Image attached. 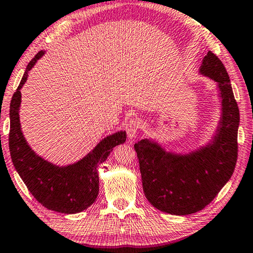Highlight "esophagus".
I'll list each match as a JSON object with an SVG mask.
<instances>
[{
    "label": "esophagus",
    "mask_w": 253,
    "mask_h": 253,
    "mask_svg": "<svg viewBox=\"0 0 253 253\" xmlns=\"http://www.w3.org/2000/svg\"><path fill=\"white\" fill-rule=\"evenodd\" d=\"M137 130H138V122H137V119L131 118L130 121L126 124L127 136L129 137L130 139L135 138V136L137 134Z\"/></svg>",
    "instance_id": "esophagus-1"
}]
</instances>
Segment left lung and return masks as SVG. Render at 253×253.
<instances>
[{"label":"left lung","mask_w":253,"mask_h":253,"mask_svg":"<svg viewBox=\"0 0 253 253\" xmlns=\"http://www.w3.org/2000/svg\"><path fill=\"white\" fill-rule=\"evenodd\" d=\"M199 72L215 81L219 89L221 116L212 139L187 154L166 151L151 138L134 146L145 196L154 208L173 215L203 210L228 183L237 164L240 114L228 72L211 51Z\"/></svg>","instance_id":"obj_1"}]
</instances>
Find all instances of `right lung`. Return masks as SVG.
I'll list each match as a JSON object with an SVG mask.
<instances>
[{
	"mask_svg": "<svg viewBox=\"0 0 253 253\" xmlns=\"http://www.w3.org/2000/svg\"><path fill=\"white\" fill-rule=\"evenodd\" d=\"M45 51H39L29 62L10 105L8 147L12 162L28 190L44 208L55 212L74 214L88 209L99 193L97 168L104 163L117 145L125 143L126 131L105 137L87 155L74 164L59 166L32 151L25 140L20 124L21 88L27 83L29 71Z\"/></svg>",
	"mask_w": 253,
	"mask_h": 253,
	"instance_id": "obj_1",
	"label": "right lung"
}]
</instances>
